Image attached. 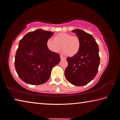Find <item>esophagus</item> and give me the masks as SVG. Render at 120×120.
<instances>
[{"label": "esophagus", "mask_w": 120, "mask_h": 120, "mask_svg": "<svg viewBox=\"0 0 120 120\" xmlns=\"http://www.w3.org/2000/svg\"><path fill=\"white\" fill-rule=\"evenodd\" d=\"M60 59L61 60H66V58H64L62 56H60Z\"/></svg>", "instance_id": "1"}]
</instances>
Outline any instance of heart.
Segmentation results:
<instances>
[{"mask_svg": "<svg viewBox=\"0 0 120 120\" xmlns=\"http://www.w3.org/2000/svg\"><path fill=\"white\" fill-rule=\"evenodd\" d=\"M46 46L53 52L58 53L61 49L69 56L77 55L80 50L81 43L77 36H72L67 33H60L54 36L53 39L49 38L46 42Z\"/></svg>", "mask_w": 120, "mask_h": 120, "instance_id": "heart-1", "label": "heart"}]
</instances>
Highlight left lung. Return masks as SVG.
<instances>
[{
	"label": "left lung",
	"mask_w": 120,
	"mask_h": 120,
	"mask_svg": "<svg viewBox=\"0 0 120 120\" xmlns=\"http://www.w3.org/2000/svg\"><path fill=\"white\" fill-rule=\"evenodd\" d=\"M72 32L79 38L81 46L77 55L67 58L68 66L65 70V77L71 84L82 86L91 82L98 71V45L91 34L79 29Z\"/></svg>",
	"instance_id": "obj_1"
}]
</instances>
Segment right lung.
Wrapping results in <instances>:
<instances>
[{
	"label": "right lung",
	"mask_w": 120,
	"mask_h": 120,
	"mask_svg": "<svg viewBox=\"0 0 120 120\" xmlns=\"http://www.w3.org/2000/svg\"><path fill=\"white\" fill-rule=\"evenodd\" d=\"M53 34L38 29L27 33L20 40L15 66L23 82L38 85L49 79L52 68L60 61L59 54L52 52L46 46L48 40Z\"/></svg>",
	"instance_id": "obj_1"
}]
</instances>
